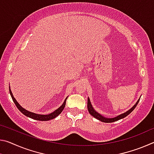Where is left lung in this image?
Wrapping results in <instances>:
<instances>
[{"label": "left lung", "instance_id": "left-lung-1", "mask_svg": "<svg viewBox=\"0 0 154 154\" xmlns=\"http://www.w3.org/2000/svg\"><path fill=\"white\" fill-rule=\"evenodd\" d=\"M139 100H140V98L137 100V102L135 103V105L132 106L131 109H130L128 111H127L126 112H125V113H124L119 115V116L115 117V118H106V117H104L101 114L98 113V112L96 111L94 109V107L92 106V105L91 104L90 100L89 98H88V111H89L90 114L92 116H93L94 118H95L96 119H98V120H100L103 122H105V123H111V122H114L119 120V119H123L125 118V117H126L128 115H129L132 111L134 110L135 107H136L137 105H138V103H139Z\"/></svg>", "mask_w": 154, "mask_h": 154}]
</instances>
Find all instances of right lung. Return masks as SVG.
I'll return each mask as SVG.
<instances>
[{
    "label": "right lung",
    "instance_id": "1",
    "mask_svg": "<svg viewBox=\"0 0 154 154\" xmlns=\"http://www.w3.org/2000/svg\"><path fill=\"white\" fill-rule=\"evenodd\" d=\"M9 93H10V94H11V96L13 99V100H14L15 105H16L17 109H19V110L22 112V113L24 114V116H27L30 118L35 119V120H39V121H48V120H50V119H54L55 118H56L57 116H59V115L62 113V111H63L65 105H66V100L68 98V96H67V97L65 98L63 104H62V105L60 106L59 108L57 109L56 110H55L54 112H52V113L48 114V115H41V114H37L35 113H32V112L28 111L26 110V109L23 108L22 106L17 102V100H15V98L14 97V95H13V94L11 92V89H10V86H9Z\"/></svg>",
    "mask_w": 154,
    "mask_h": 154
}]
</instances>
